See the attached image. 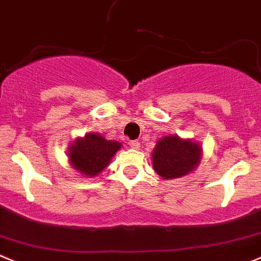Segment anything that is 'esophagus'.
Here are the masks:
<instances>
[{
	"label": "esophagus",
	"instance_id": "1",
	"mask_svg": "<svg viewBox=\"0 0 261 261\" xmlns=\"http://www.w3.org/2000/svg\"><path fill=\"white\" fill-rule=\"evenodd\" d=\"M130 146L133 149H136V150H138V149L140 148V143H139V140H131L130 141Z\"/></svg>",
	"mask_w": 261,
	"mask_h": 261
}]
</instances>
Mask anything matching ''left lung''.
<instances>
[{"label": "left lung", "instance_id": "8db88e82", "mask_svg": "<svg viewBox=\"0 0 261 261\" xmlns=\"http://www.w3.org/2000/svg\"><path fill=\"white\" fill-rule=\"evenodd\" d=\"M203 146L192 139L167 135L156 141L151 151V163L156 174L164 179L181 178L200 164Z\"/></svg>", "mask_w": 261, "mask_h": 261}]
</instances>
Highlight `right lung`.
<instances>
[{
	"label": "right lung",
	"instance_id": "obj_1",
	"mask_svg": "<svg viewBox=\"0 0 261 261\" xmlns=\"http://www.w3.org/2000/svg\"><path fill=\"white\" fill-rule=\"evenodd\" d=\"M122 144L115 140H107L98 133H88L83 138L77 136L69 145L67 156L69 163L82 176H98L111 163L115 154Z\"/></svg>",
	"mask_w": 261,
	"mask_h": 261
}]
</instances>
